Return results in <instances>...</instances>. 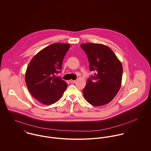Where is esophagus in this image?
<instances>
[{"label": "esophagus", "instance_id": "esophagus-1", "mask_svg": "<svg viewBox=\"0 0 151 151\" xmlns=\"http://www.w3.org/2000/svg\"><path fill=\"white\" fill-rule=\"evenodd\" d=\"M70 82L71 84H73V83H76V80H70Z\"/></svg>", "mask_w": 151, "mask_h": 151}]
</instances>
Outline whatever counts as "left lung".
Wrapping results in <instances>:
<instances>
[{
  "label": "left lung",
  "mask_w": 151,
  "mask_h": 151,
  "mask_svg": "<svg viewBox=\"0 0 151 151\" xmlns=\"http://www.w3.org/2000/svg\"><path fill=\"white\" fill-rule=\"evenodd\" d=\"M88 58L90 71H95L89 78L83 90L86 101L95 106L106 105L117 95L122 84L123 67L113 50L103 44L80 45Z\"/></svg>",
  "instance_id": "left-lung-1"
}]
</instances>
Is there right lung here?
I'll use <instances>...</instances> for the list:
<instances>
[{
	"mask_svg": "<svg viewBox=\"0 0 151 151\" xmlns=\"http://www.w3.org/2000/svg\"><path fill=\"white\" fill-rule=\"evenodd\" d=\"M67 43H55L39 52L27 67L25 80L27 88L37 100L46 105L58 102L67 87V83L55 76L60 72Z\"/></svg>",
	"mask_w": 151,
	"mask_h": 151,
	"instance_id": "add662e5",
	"label": "right lung"
}]
</instances>
